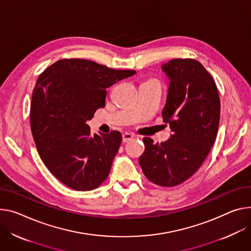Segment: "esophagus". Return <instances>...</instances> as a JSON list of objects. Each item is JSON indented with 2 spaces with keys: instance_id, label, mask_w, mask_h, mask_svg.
Here are the masks:
<instances>
[{
  "instance_id": "34e87169",
  "label": "esophagus",
  "mask_w": 251,
  "mask_h": 251,
  "mask_svg": "<svg viewBox=\"0 0 251 251\" xmlns=\"http://www.w3.org/2000/svg\"><path fill=\"white\" fill-rule=\"evenodd\" d=\"M134 138V135L131 134V133H124L122 135V139H123V142H128V141H131L132 139Z\"/></svg>"
}]
</instances>
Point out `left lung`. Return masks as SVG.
<instances>
[{"label":"left lung","mask_w":251,"mask_h":251,"mask_svg":"<svg viewBox=\"0 0 251 251\" xmlns=\"http://www.w3.org/2000/svg\"><path fill=\"white\" fill-rule=\"evenodd\" d=\"M170 79L163 121L172 135L154 144L144 137L139 164L152 183L177 186L202 165L213 146L220 118V99L212 76L194 59H172L162 65Z\"/></svg>","instance_id":"1"}]
</instances>
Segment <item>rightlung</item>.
Wrapping results in <instances>:
<instances>
[{
  "instance_id": "add662e5",
  "label": "right lung",
  "mask_w": 251,
  "mask_h": 251,
  "mask_svg": "<svg viewBox=\"0 0 251 251\" xmlns=\"http://www.w3.org/2000/svg\"><path fill=\"white\" fill-rule=\"evenodd\" d=\"M135 73L63 59L39 76L30 110L33 138L43 163L66 186L93 190L108 177L122 135L111 131L92 136L86 122L105 106L106 89Z\"/></svg>"
}]
</instances>
